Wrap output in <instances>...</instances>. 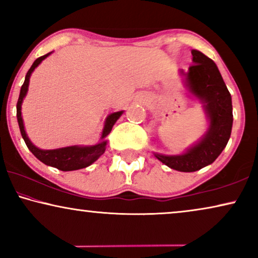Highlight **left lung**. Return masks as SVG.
Here are the masks:
<instances>
[{
	"label": "left lung",
	"instance_id": "left-lung-1",
	"mask_svg": "<svg viewBox=\"0 0 258 258\" xmlns=\"http://www.w3.org/2000/svg\"><path fill=\"white\" fill-rule=\"evenodd\" d=\"M192 66L188 72L179 70L190 96L203 104L208 119L204 135L182 154L154 156L177 171L192 172L213 163L227 146L232 128L231 95L213 59L196 49L191 50Z\"/></svg>",
	"mask_w": 258,
	"mask_h": 258
}]
</instances>
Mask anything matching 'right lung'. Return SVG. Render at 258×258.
<instances>
[{"label":"right lung","mask_w":258,"mask_h":258,"mask_svg":"<svg viewBox=\"0 0 258 258\" xmlns=\"http://www.w3.org/2000/svg\"><path fill=\"white\" fill-rule=\"evenodd\" d=\"M52 52V51H51ZM51 52H48L37 59H35L33 66L30 67V69L28 70L26 79H24L23 86L21 87L19 101H17L16 104V117L17 122H19L20 132L21 135H22L24 142H26L28 149H29L31 153L35 155V157L38 158L42 163L49 165V167H54L58 170L62 171H73V170H79V169H83L89 167L94 163L95 161L98 160V157L101 155L104 154L105 148H107V136L110 134L112 126L116 123V121L121 117L123 114V110L112 112V114L108 115L107 118L104 121L103 129H102L100 141L96 144H93V146H70V147H64V148H57V149H40L35 144L31 142L28 137L26 129H24V123L22 118V103L24 97L27 96L28 88H29V81L30 76L35 69L37 68L38 64L48 57Z\"/></svg>","instance_id":"right-lung-1"}]
</instances>
